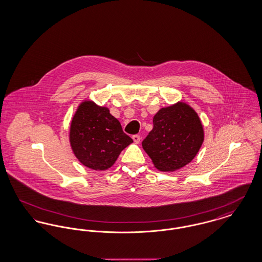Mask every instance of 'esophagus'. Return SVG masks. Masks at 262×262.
<instances>
[{
	"mask_svg": "<svg viewBox=\"0 0 262 262\" xmlns=\"http://www.w3.org/2000/svg\"><path fill=\"white\" fill-rule=\"evenodd\" d=\"M133 139H134V141H135L136 143H139V141H140V137H139L138 135H135V136H133Z\"/></svg>",
	"mask_w": 262,
	"mask_h": 262,
	"instance_id": "esophagus-1",
	"label": "esophagus"
}]
</instances>
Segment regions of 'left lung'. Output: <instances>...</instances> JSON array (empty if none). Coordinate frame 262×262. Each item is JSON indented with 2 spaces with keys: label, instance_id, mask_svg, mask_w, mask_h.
<instances>
[{
  "label": "left lung",
  "instance_id": "1",
  "mask_svg": "<svg viewBox=\"0 0 262 262\" xmlns=\"http://www.w3.org/2000/svg\"><path fill=\"white\" fill-rule=\"evenodd\" d=\"M203 140L199 115L189 105L178 102L156 113L142 147L158 170L172 172L191 162Z\"/></svg>",
  "mask_w": 262,
  "mask_h": 262
}]
</instances>
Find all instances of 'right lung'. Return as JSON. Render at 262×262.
I'll use <instances>...</instances> for the list:
<instances>
[{"label": "right lung", "instance_id": "right-lung-1", "mask_svg": "<svg viewBox=\"0 0 262 262\" xmlns=\"http://www.w3.org/2000/svg\"><path fill=\"white\" fill-rule=\"evenodd\" d=\"M70 142L79 162L92 170L104 171L112 167L133 139L108 108L84 101L71 123Z\"/></svg>", "mask_w": 262, "mask_h": 262}]
</instances>
